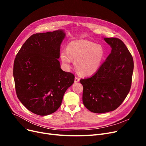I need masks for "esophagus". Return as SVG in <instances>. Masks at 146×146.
Instances as JSON below:
<instances>
[{
	"label": "esophagus",
	"mask_w": 146,
	"mask_h": 146,
	"mask_svg": "<svg viewBox=\"0 0 146 146\" xmlns=\"http://www.w3.org/2000/svg\"><path fill=\"white\" fill-rule=\"evenodd\" d=\"M79 80H80V79H79V78L75 77V78H74V82H75V83H77V82H79Z\"/></svg>",
	"instance_id": "1"
}]
</instances>
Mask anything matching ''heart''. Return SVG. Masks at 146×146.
I'll return each mask as SVG.
<instances>
[{"mask_svg":"<svg viewBox=\"0 0 146 146\" xmlns=\"http://www.w3.org/2000/svg\"><path fill=\"white\" fill-rule=\"evenodd\" d=\"M105 56V51L101 45L87 40H77L68 44L67 50L61 52L60 58L66 67H70L73 60L80 74L90 76L101 67Z\"/></svg>","mask_w":146,"mask_h":146,"instance_id":"heart-1","label":"heart"}]
</instances>
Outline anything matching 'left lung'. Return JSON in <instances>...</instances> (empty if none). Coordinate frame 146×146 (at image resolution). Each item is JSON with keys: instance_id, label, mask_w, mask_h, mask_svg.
Here are the masks:
<instances>
[{"instance_id": "obj_1", "label": "left lung", "mask_w": 146, "mask_h": 146, "mask_svg": "<svg viewBox=\"0 0 146 146\" xmlns=\"http://www.w3.org/2000/svg\"><path fill=\"white\" fill-rule=\"evenodd\" d=\"M111 52L99 70L80 80L82 100L90 111L102 113L114 111L124 101L130 90L134 69L131 53L121 40L104 38Z\"/></svg>"}]
</instances>
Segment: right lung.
Listing matches in <instances>:
<instances>
[{"label":"right lung","mask_w":146,"mask_h":146,"mask_svg":"<svg viewBox=\"0 0 146 146\" xmlns=\"http://www.w3.org/2000/svg\"><path fill=\"white\" fill-rule=\"evenodd\" d=\"M64 30L33 34L23 44L13 64L15 89L19 100L31 112L48 115L62 102L74 76L61 70L58 59Z\"/></svg>","instance_id":"add662e5"}]
</instances>
